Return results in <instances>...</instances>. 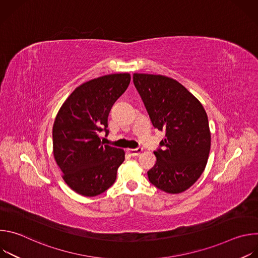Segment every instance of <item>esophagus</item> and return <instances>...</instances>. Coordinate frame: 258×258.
I'll list each match as a JSON object with an SVG mask.
<instances>
[{
    "label": "esophagus",
    "instance_id": "34e87169",
    "mask_svg": "<svg viewBox=\"0 0 258 258\" xmlns=\"http://www.w3.org/2000/svg\"><path fill=\"white\" fill-rule=\"evenodd\" d=\"M126 151L132 156H138V155H140L143 152V148H142V147H139V148H137V149H127Z\"/></svg>",
    "mask_w": 258,
    "mask_h": 258
}]
</instances>
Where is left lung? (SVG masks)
<instances>
[{"instance_id": "obj_1", "label": "left lung", "mask_w": 258, "mask_h": 258, "mask_svg": "<svg viewBox=\"0 0 258 258\" xmlns=\"http://www.w3.org/2000/svg\"><path fill=\"white\" fill-rule=\"evenodd\" d=\"M138 90L151 122L165 132L162 149L154 151L156 162L147 172L151 183L169 194L192 187L205 169L211 135L200 101L173 79L134 73Z\"/></svg>"}]
</instances>
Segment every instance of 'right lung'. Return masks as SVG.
I'll use <instances>...</instances> for the list:
<instances>
[{
  "mask_svg": "<svg viewBox=\"0 0 258 258\" xmlns=\"http://www.w3.org/2000/svg\"><path fill=\"white\" fill-rule=\"evenodd\" d=\"M131 83L130 73L91 80L73 91L62 104L53 125V154L67 186L94 197L111 187L124 151L104 145L108 115Z\"/></svg>",
  "mask_w": 258,
  "mask_h": 258,
  "instance_id": "add662e5",
  "label": "right lung"
}]
</instances>
